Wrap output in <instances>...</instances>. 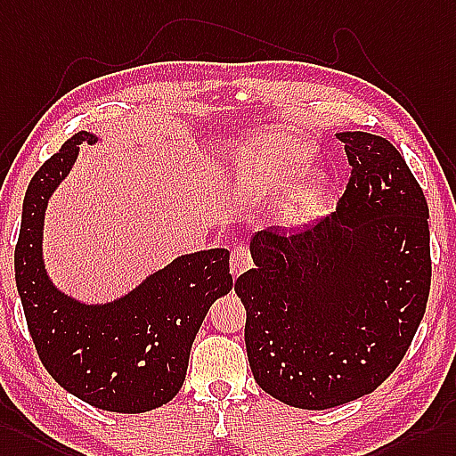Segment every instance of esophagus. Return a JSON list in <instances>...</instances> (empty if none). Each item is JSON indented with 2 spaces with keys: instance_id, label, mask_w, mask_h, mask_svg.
<instances>
[{
  "instance_id": "34e87169",
  "label": "esophagus",
  "mask_w": 456,
  "mask_h": 456,
  "mask_svg": "<svg viewBox=\"0 0 456 456\" xmlns=\"http://www.w3.org/2000/svg\"><path fill=\"white\" fill-rule=\"evenodd\" d=\"M251 255L248 251V248L243 246H236L234 251L230 255V273L232 276H240L241 273H246L248 269H251Z\"/></svg>"
}]
</instances>
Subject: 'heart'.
<instances>
[{"label": "heart", "instance_id": "1", "mask_svg": "<svg viewBox=\"0 0 456 456\" xmlns=\"http://www.w3.org/2000/svg\"><path fill=\"white\" fill-rule=\"evenodd\" d=\"M238 182L255 187L279 185L302 172L312 159V147L286 131H266L238 142L230 154ZM325 193V177L312 174L286 187L276 215L288 226H297L312 215Z\"/></svg>", "mask_w": 456, "mask_h": 456}]
</instances>
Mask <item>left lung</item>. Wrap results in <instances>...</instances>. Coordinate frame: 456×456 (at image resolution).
I'll list each match as a JSON object with an SVG mask.
<instances>
[{
  "mask_svg": "<svg viewBox=\"0 0 456 456\" xmlns=\"http://www.w3.org/2000/svg\"><path fill=\"white\" fill-rule=\"evenodd\" d=\"M352 164L337 213L292 238L257 232L246 305L255 381L288 406L325 410L375 391L412 342L431 284L429 208L391 142L342 131Z\"/></svg>",
  "mask_w": 456,
  "mask_h": 456,
  "instance_id": "obj_1",
  "label": "left lung"
}]
</instances>
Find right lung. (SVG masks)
Segmentation results:
<instances>
[{
    "mask_svg": "<svg viewBox=\"0 0 456 456\" xmlns=\"http://www.w3.org/2000/svg\"><path fill=\"white\" fill-rule=\"evenodd\" d=\"M102 141L96 133L79 131L30 180L15 248V281L30 337L53 379L91 406L141 414L180 393L208 307L232 290L230 251L177 255L108 302H85L55 286L44 261L46 208L73 170L81 144Z\"/></svg>",
    "mask_w": 456,
    "mask_h": 456,
    "instance_id": "obj_1",
    "label": "right lung"
}]
</instances>
